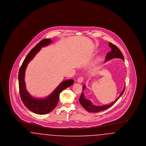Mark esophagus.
I'll use <instances>...</instances> for the list:
<instances>
[{
    "mask_svg": "<svg viewBox=\"0 0 146 146\" xmlns=\"http://www.w3.org/2000/svg\"><path fill=\"white\" fill-rule=\"evenodd\" d=\"M77 81H78V83H83L84 81L83 77H80V78H79L78 79Z\"/></svg>",
    "mask_w": 146,
    "mask_h": 146,
    "instance_id": "34e87169",
    "label": "esophagus"
}]
</instances>
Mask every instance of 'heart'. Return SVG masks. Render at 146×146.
<instances>
[{
  "mask_svg": "<svg viewBox=\"0 0 146 146\" xmlns=\"http://www.w3.org/2000/svg\"><path fill=\"white\" fill-rule=\"evenodd\" d=\"M101 61V58H98V59H97V61H96V62H97V63H98L100 62Z\"/></svg>",
  "mask_w": 146,
  "mask_h": 146,
  "instance_id": "b5f03b06",
  "label": "heart"
}]
</instances>
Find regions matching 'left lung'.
Returning a JSON list of instances; mask_svg holds the SVG:
<instances>
[{
	"label": "left lung",
	"mask_w": 146,
	"mask_h": 146,
	"mask_svg": "<svg viewBox=\"0 0 146 146\" xmlns=\"http://www.w3.org/2000/svg\"><path fill=\"white\" fill-rule=\"evenodd\" d=\"M109 46L111 48V51L107 54L106 57L105 58V62H106L110 60H111L112 58H121L124 61V56H123L122 52H121V51L119 49H118V48L117 46L114 45L111 42H110ZM85 88H86L85 85H83V91H84V90L85 89ZM124 90H125V87L122 91V92H121V94H120V95L119 96V97L115 100V101H114V102H111L109 104H105L104 106H97L94 105L91 103V102L90 100H87L86 98H85L83 91L82 92L80 97L79 98V102H80V104H82V106L84 108H85L88 111H89L91 113H97L99 111H103L104 110L109 108L110 107H111L113 104H114L118 101V99L123 94Z\"/></svg>",
	"instance_id": "obj_1"
}]
</instances>
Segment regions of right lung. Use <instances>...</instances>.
I'll return each mask as SVG.
<instances>
[{"instance_id":"1","label":"right lung","mask_w":146,"mask_h":146,"mask_svg":"<svg viewBox=\"0 0 146 146\" xmlns=\"http://www.w3.org/2000/svg\"><path fill=\"white\" fill-rule=\"evenodd\" d=\"M52 42L50 39H44L37 44L35 48L31 50L24 60L19 73V91L21 100L25 106L31 111L38 114H45L52 111L58 104L60 94L74 83L73 79L63 81L49 96L44 98H34L26 90L25 76L28 63L34 58L35 55L40 50L42 47L48 45Z\"/></svg>"}]
</instances>
